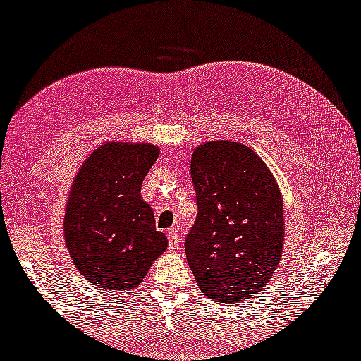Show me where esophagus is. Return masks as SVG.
Segmentation results:
<instances>
[{
    "instance_id": "obj_1",
    "label": "esophagus",
    "mask_w": 361,
    "mask_h": 361,
    "mask_svg": "<svg viewBox=\"0 0 361 361\" xmlns=\"http://www.w3.org/2000/svg\"><path fill=\"white\" fill-rule=\"evenodd\" d=\"M167 241H169V250L174 251L179 246V235H177L176 230L167 231Z\"/></svg>"
}]
</instances>
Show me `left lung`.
Instances as JSON below:
<instances>
[{
	"instance_id": "left-lung-1",
	"label": "left lung",
	"mask_w": 361,
	"mask_h": 361,
	"mask_svg": "<svg viewBox=\"0 0 361 361\" xmlns=\"http://www.w3.org/2000/svg\"><path fill=\"white\" fill-rule=\"evenodd\" d=\"M190 176L199 214L185 255L197 284L219 302L248 300L266 288L283 253L278 182L253 149L233 141L195 147Z\"/></svg>"
}]
</instances>
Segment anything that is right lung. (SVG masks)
Wrapping results in <instances>:
<instances>
[{
  "mask_svg": "<svg viewBox=\"0 0 361 361\" xmlns=\"http://www.w3.org/2000/svg\"><path fill=\"white\" fill-rule=\"evenodd\" d=\"M159 157L149 142H105L78 169L68 194L63 236L73 264L88 283L106 290L141 284L164 253L167 238L141 184Z\"/></svg>",
  "mask_w": 361,
  "mask_h": 361,
  "instance_id": "1",
  "label": "right lung"
}]
</instances>
